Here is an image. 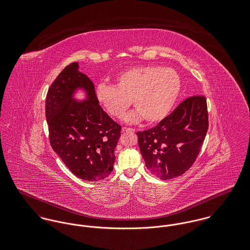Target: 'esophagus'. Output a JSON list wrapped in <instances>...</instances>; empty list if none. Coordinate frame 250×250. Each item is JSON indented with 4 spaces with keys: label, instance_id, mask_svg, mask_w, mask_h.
I'll return each mask as SVG.
<instances>
[{
    "label": "esophagus",
    "instance_id": "1",
    "mask_svg": "<svg viewBox=\"0 0 250 250\" xmlns=\"http://www.w3.org/2000/svg\"><path fill=\"white\" fill-rule=\"evenodd\" d=\"M122 131L123 132H133V131H135L133 128H130V127H123L122 128Z\"/></svg>",
    "mask_w": 250,
    "mask_h": 250
}]
</instances>
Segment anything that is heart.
<instances>
[{
	"label": "heart",
	"instance_id": "b5f03b06",
	"mask_svg": "<svg viewBox=\"0 0 250 250\" xmlns=\"http://www.w3.org/2000/svg\"><path fill=\"white\" fill-rule=\"evenodd\" d=\"M115 86L100 84L96 97L106 112L122 118L131 105L137 108L125 120L136 122L145 118L155 124L166 117L179 95L181 80L171 68L156 65L136 66L121 72L115 77Z\"/></svg>",
	"mask_w": 250,
	"mask_h": 250
}]
</instances>
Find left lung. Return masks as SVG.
I'll use <instances>...</instances> for the list:
<instances>
[{"label":"left lung","instance_id":"left-lung-1","mask_svg":"<svg viewBox=\"0 0 250 250\" xmlns=\"http://www.w3.org/2000/svg\"><path fill=\"white\" fill-rule=\"evenodd\" d=\"M208 127L205 96L182 101L155 127L137 132L147 169L163 180L183 175L197 159Z\"/></svg>","mask_w":250,"mask_h":250}]
</instances>
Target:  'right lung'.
I'll list each match as a JSON object with an SVG mask.
<instances>
[{
	"label": "right lung",
	"mask_w": 250,
	"mask_h": 250,
	"mask_svg": "<svg viewBox=\"0 0 250 250\" xmlns=\"http://www.w3.org/2000/svg\"><path fill=\"white\" fill-rule=\"evenodd\" d=\"M78 87L87 91L83 103L72 98ZM45 116L51 146L74 176L98 181L111 174L122 127L99 105L93 83L77 62L65 67L48 89Z\"/></svg>",
	"instance_id": "right-lung-1"
}]
</instances>
